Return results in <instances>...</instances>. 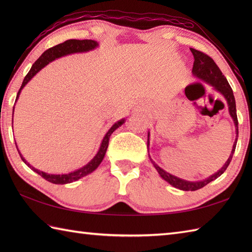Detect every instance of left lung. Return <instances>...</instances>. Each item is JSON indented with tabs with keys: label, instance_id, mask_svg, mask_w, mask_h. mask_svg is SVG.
<instances>
[{
	"label": "left lung",
	"instance_id": "8db88e82",
	"mask_svg": "<svg viewBox=\"0 0 252 252\" xmlns=\"http://www.w3.org/2000/svg\"><path fill=\"white\" fill-rule=\"evenodd\" d=\"M190 52L192 53V55H194V58H195L194 65H192V70H191L192 76H195L196 78L201 80L203 82L210 84L211 87H213V89L217 91V92L220 93L223 97L225 98L228 106V112L232 117L235 125V130H236V138H235V142L233 144L231 155H229L228 159L226 160L225 163H224L223 167L220 170H218V172L210 175L209 178L202 181L192 182V181H186L183 179H180L178 176L170 174L169 172H167V171H164L163 169L160 168L159 165L155 162L151 157H149L152 163L154 164L155 169L158 171L159 175L161 176L164 181H167L170 185H172L173 187H175V189H179L181 190H197L199 189H202L203 186H206L207 184L210 183V182L215 181L216 179L219 178V176L222 175L224 173V171L227 169L228 164L233 158L235 148H236L237 138H238V120H237V114H236V103H235L233 90L231 87H229L226 78L224 77V74L220 70V68L217 66V63L210 56H208L205 54V53L197 51L195 49H190ZM148 145H149V131H148V136H147V147Z\"/></svg>",
	"mask_w": 252,
	"mask_h": 252
}]
</instances>
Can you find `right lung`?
I'll return each mask as SVG.
<instances>
[{
  "label": "right lung",
  "mask_w": 252,
  "mask_h": 252,
  "mask_svg": "<svg viewBox=\"0 0 252 252\" xmlns=\"http://www.w3.org/2000/svg\"><path fill=\"white\" fill-rule=\"evenodd\" d=\"M98 46V43L94 40H67L63 42V43H61L58 45H55L51 47V49L46 50L43 54H42L39 58H37L36 62L32 65L31 69L29 70V72L27 73V76L25 77L23 84H21V87L18 91L17 96H16V101H17L21 90L25 88V85L28 83L30 80L33 78L35 74L39 72L41 69H43L47 63H50L51 62L57 60V58L63 57V56H66V55H70V54H74V53H85V52H89V51H92L95 50L96 47ZM13 115H14V109H13ZM126 119H121L119 121H117L114 126H112L110 129L108 130V132L106 133L103 141H101V144L99 146V149L97 154L95 155L93 157V159L89 161L87 164L83 165L82 168H80L78 170H74L70 173H66V174H51V173H46L43 172V171H40L35 169L34 167H32L30 165V163L27 161V160L23 157V155L20 154L19 149L17 147V151L19 153V156L21 158V160L28 165V167L32 170L34 171L35 173L40 174L42 178L45 179L46 181L51 182L53 184H68V183H72L74 181H78L79 179L83 178V176L88 175L90 173H92L94 170L97 169L98 165L100 164V162L103 161V159L105 157V154L107 148H108V144H109V137L112 134V132L115 130H117L118 127L121 126L123 123H125ZM16 144V142H15Z\"/></svg>",
  "instance_id": "right-lung-1"
}]
</instances>
